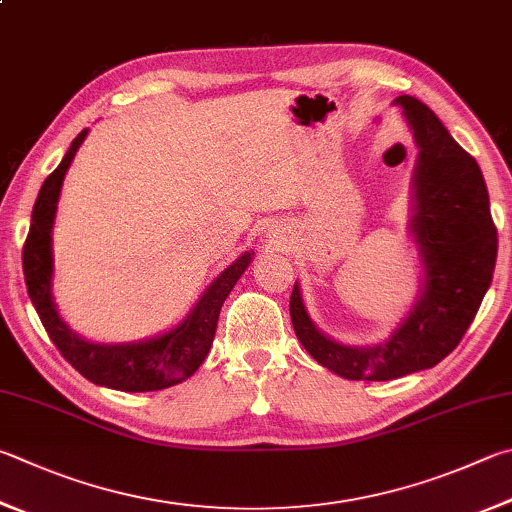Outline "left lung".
Returning <instances> with one entry per match:
<instances>
[{"label": "left lung", "instance_id": "1", "mask_svg": "<svg viewBox=\"0 0 512 512\" xmlns=\"http://www.w3.org/2000/svg\"><path fill=\"white\" fill-rule=\"evenodd\" d=\"M396 102L421 147L412 228L425 264L423 297L392 338L362 349L322 336L304 311L300 286L291 293L297 340L322 367L349 380H394L441 362L475 320L497 262V228L477 161L421 100Z\"/></svg>", "mask_w": 512, "mask_h": 512}]
</instances>
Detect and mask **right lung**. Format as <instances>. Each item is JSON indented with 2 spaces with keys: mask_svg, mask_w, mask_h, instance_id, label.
<instances>
[{
  "mask_svg": "<svg viewBox=\"0 0 512 512\" xmlns=\"http://www.w3.org/2000/svg\"><path fill=\"white\" fill-rule=\"evenodd\" d=\"M85 136L87 129H82L62 163L46 176L35 199L31 228L22 250L26 291H29L31 302L53 345L58 347L64 360L91 383L120 389V392H154V389L172 387L190 378L206 360L212 338H215L221 306L253 257L244 253L237 262H232L208 286V291L203 293L188 318L176 329L167 331L165 336L136 342V345H94V342L78 338L60 320L51 300V228L64 174H67Z\"/></svg>",
  "mask_w": 512,
  "mask_h": 512,
  "instance_id": "right-lung-1",
  "label": "right lung"
}]
</instances>
